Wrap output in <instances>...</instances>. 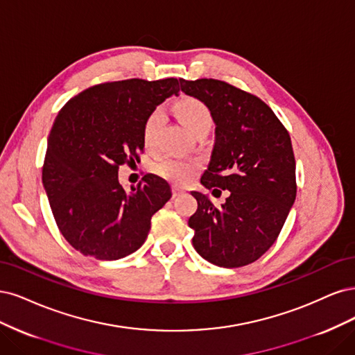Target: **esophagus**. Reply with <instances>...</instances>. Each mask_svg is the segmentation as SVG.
<instances>
[{
  "instance_id": "obj_1",
  "label": "esophagus",
  "mask_w": 355,
  "mask_h": 355,
  "mask_svg": "<svg viewBox=\"0 0 355 355\" xmlns=\"http://www.w3.org/2000/svg\"><path fill=\"white\" fill-rule=\"evenodd\" d=\"M182 193H184V190H182V189H180V187H177V186L173 187V196H174V198L180 196V194H182Z\"/></svg>"
}]
</instances>
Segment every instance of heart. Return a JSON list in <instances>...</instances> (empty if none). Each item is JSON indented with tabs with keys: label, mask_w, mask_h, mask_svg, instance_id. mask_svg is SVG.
<instances>
[{
	"label": "heart",
	"mask_w": 355,
	"mask_h": 355,
	"mask_svg": "<svg viewBox=\"0 0 355 355\" xmlns=\"http://www.w3.org/2000/svg\"><path fill=\"white\" fill-rule=\"evenodd\" d=\"M177 112L184 127L193 134L203 127H211L212 116L209 109L196 98H184L177 105ZM164 123V112L161 107L152 110L143 122V141L146 147H153L157 140V132ZM199 171V162L180 159L177 156H165L156 165V173L164 178L175 182V184H186L191 181Z\"/></svg>",
	"instance_id": "heart-1"
}]
</instances>
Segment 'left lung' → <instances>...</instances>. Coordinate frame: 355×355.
Returning a JSON list of instances; mask_svg holds the SVG:
<instances>
[{"mask_svg":"<svg viewBox=\"0 0 355 355\" xmlns=\"http://www.w3.org/2000/svg\"><path fill=\"white\" fill-rule=\"evenodd\" d=\"M215 122V143L200 182L230 194L216 208L191 191L198 209L189 218L193 246L211 264L236 268L264 255L279 237L296 198L295 156L288 130L254 94L218 79H180Z\"/></svg>","mask_w":355,"mask_h":355,"instance_id":"8db88e82","label":"left lung"}]
</instances>
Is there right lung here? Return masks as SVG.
Instances as JSON below:
<instances>
[{
    "label": "right lung",
    "instance_id": "obj_1",
    "mask_svg": "<svg viewBox=\"0 0 355 355\" xmlns=\"http://www.w3.org/2000/svg\"><path fill=\"white\" fill-rule=\"evenodd\" d=\"M178 91L175 78L105 83L84 89L57 115L42 184L60 233L83 255L113 261L135 252L153 214L173 196L153 174L127 191L118 171L139 161L146 116Z\"/></svg>",
    "mask_w": 355,
    "mask_h": 355
}]
</instances>
